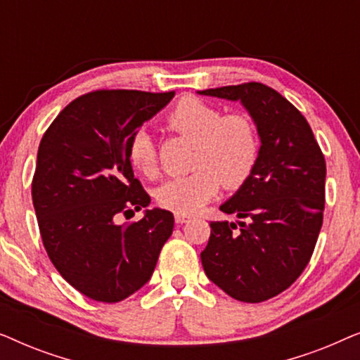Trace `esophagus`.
<instances>
[{
    "mask_svg": "<svg viewBox=\"0 0 360 360\" xmlns=\"http://www.w3.org/2000/svg\"><path fill=\"white\" fill-rule=\"evenodd\" d=\"M191 218L190 216H186V214H181V213H175V221L179 224H184V223H188Z\"/></svg>",
    "mask_w": 360,
    "mask_h": 360,
    "instance_id": "obj_1",
    "label": "esophagus"
}]
</instances>
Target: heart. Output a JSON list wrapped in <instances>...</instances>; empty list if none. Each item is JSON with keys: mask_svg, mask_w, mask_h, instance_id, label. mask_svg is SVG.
<instances>
[{"mask_svg": "<svg viewBox=\"0 0 360 360\" xmlns=\"http://www.w3.org/2000/svg\"><path fill=\"white\" fill-rule=\"evenodd\" d=\"M169 129L196 139L193 174L174 176L157 190V201L167 210L191 214L213 200L219 185L240 186L252 175L260 142L252 120L244 115L223 116L218 108L198 98H184L167 115ZM131 165L146 176L159 169L155 141L137 131L127 144Z\"/></svg>", "mask_w": 360, "mask_h": 360, "instance_id": "heart-1", "label": "heart"}]
</instances>
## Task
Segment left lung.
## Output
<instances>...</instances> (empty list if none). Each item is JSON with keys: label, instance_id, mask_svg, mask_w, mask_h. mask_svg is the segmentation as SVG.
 <instances>
[{"label": "left lung", "instance_id": "1", "mask_svg": "<svg viewBox=\"0 0 360 360\" xmlns=\"http://www.w3.org/2000/svg\"><path fill=\"white\" fill-rule=\"evenodd\" d=\"M200 95L240 101L260 137L252 175L219 206L243 221H213L201 264L239 302L277 297L307 267L323 224L326 162L304 116L264 83L210 88Z\"/></svg>", "mask_w": 360, "mask_h": 360}]
</instances>
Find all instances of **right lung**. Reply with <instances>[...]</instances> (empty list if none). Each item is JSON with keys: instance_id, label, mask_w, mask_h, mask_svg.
<instances>
[{"instance_id": "add662e5", "label": "right lung", "mask_w": 360, "mask_h": 360, "mask_svg": "<svg viewBox=\"0 0 360 360\" xmlns=\"http://www.w3.org/2000/svg\"><path fill=\"white\" fill-rule=\"evenodd\" d=\"M175 91L96 90L58 112L42 136L32 203L49 259L85 297L117 303L149 282L174 231V214L146 210L120 226L117 216L147 208L127 144L169 105Z\"/></svg>"}]
</instances>
